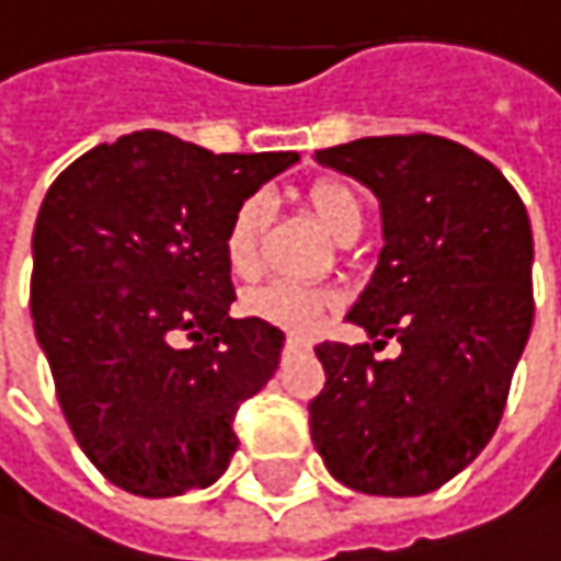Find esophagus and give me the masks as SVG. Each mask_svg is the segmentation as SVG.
Segmentation results:
<instances>
[{
    "instance_id": "esophagus-1",
    "label": "esophagus",
    "mask_w": 561,
    "mask_h": 561,
    "mask_svg": "<svg viewBox=\"0 0 561 561\" xmlns=\"http://www.w3.org/2000/svg\"><path fill=\"white\" fill-rule=\"evenodd\" d=\"M305 343H308V340H305V336H298V333H288V336H285V346L288 348H298V346H305Z\"/></svg>"
}]
</instances>
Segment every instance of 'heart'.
<instances>
[{
    "mask_svg": "<svg viewBox=\"0 0 561 561\" xmlns=\"http://www.w3.org/2000/svg\"><path fill=\"white\" fill-rule=\"evenodd\" d=\"M308 206L320 218V225L336 238L346 241L362 231L365 209L358 193L343 181H317L308 190ZM270 221V199L263 193H253L231 215L225 228V260L234 276H253L260 266V234ZM336 295L330 288L298 285V282H270L263 288H253L244 295L241 308L256 320H266L282 330L305 333L320 320V313L330 311Z\"/></svg>",
    "mask_w": 561,
    "mask_h": 561,
    "instance_id": "obj_1",
    "label": "heart"
}]
</instances>
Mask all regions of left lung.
<instances>
[{
    "instance_id": "8db88e82",
    "label": "left lung",
    "mask_w": 561,
    "mask_h": 561,
    "mask_svg": "<svg viewBox=\"0 0 561 561\" xmlns=\"http://www.w3.org/2000/svg\"><path fill=\"white\" fill-rule=\"evenodd\" d=\"M380 203L383 248L346 313L368 340L313 348L327 383L311 438L330 477L365 495L445 485L499 428L534 327V234L505 174L442 136H375L313 154ZM390 335L397 359L370 346Z\"/></svg>"
}]
</instances>
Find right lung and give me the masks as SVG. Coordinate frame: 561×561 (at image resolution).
<instances>
[{
  "label": "right lung",
  "mask_w": 561,
  "mask_h": 561,
  "mask_svg": "<svg viewBox=\"0 0 561 561\" xmlns=\"http://www.w3.org/2000/svg\"><path fill=\"white\" fill-rule=\"evenodd\" d=\"M295 161L142 129L84 151L47 190L34 333L76 442L123 492L171 499L228 470L234 412L276 375L285 333L228 313L225 228Z\"/></svg>",
  "instance_id": "add662e5"
}]
</instances>
